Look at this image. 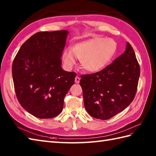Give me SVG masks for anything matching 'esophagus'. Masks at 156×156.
<instances>
[{"mask_svg":"<svg viewBox=\"0 0 156 156\" xmlns=\"http://www.w3.org/2000/svg\"><path fill=\"white\" fill-rule=\"evenodd\" d=\"M80 77H79L78 76H76V78H75V82L76 84H78L79 82H80Z\"/></svg>","mask_w":156,"mask_h":156,"instance_id":"esophagus-1","label":"esophagus"}]
</instances>
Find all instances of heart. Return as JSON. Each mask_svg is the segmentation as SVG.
I'll return each instance as SVG.
<instances>
[{"label":"heart","instance_id":"obj_1","mask_svg":"<svg viewBox=\"0 0 156 156\" xmlns=\"http://www.w3.org/2000/svg\"><path fill=\"white\" fill-rule=\"evenodd\" d=\"M117 43L111 38L94 37L75 44L72 49H66L62 58L66 68L71 69L80 59L86 70L98 72L103 69L115 57Z\"/></svg>","mask_w":156,"mask_h":156}]
</instances>
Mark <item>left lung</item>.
Returning <instances> with one entry per match:
<instances>
[{"mask_svg":"<svg viewBox=\"0 0 156 156\" xmlns=\"http://www.w3.org/2000/svg\"><path fill=\"white\" fill-rule=\"evenodd\" d=\"M140 68L133 48L125 51L102 70L81 76L84 104L92 117L107 120L131 103L136 93Z\"/></svg>","mask_w":156,"mask_h":156,"instance_id":"obj_1","label":"left lung"}]
</instances>
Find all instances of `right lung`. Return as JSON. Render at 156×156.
Returning <instances> with one entry per match:
<instances>
[{"label": "right lung", "mask_w": 156, "mask_h": 156, "mask_svg": "<svg viewBox=\"0 0 156 156\" xmlns=\"http://www.w3.org/2000/svg\"><path fill=\"white\" fill-rule=\"evenodd\" d=\"M68 31L38 32L28 39L12 62L16 97L22 107L39 119L62 111L64 98L76 74L62 68V55Z\"/></svg>", "instance_id": "1"}]
</instances>
